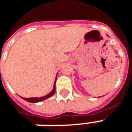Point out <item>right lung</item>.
Instances as JSON below:
<instances>
[{"label":"right lung","instance_id":"1","mask_svg":"<svg viewBox=\"0 0 132 132\" xmlns=\"http://www.w3.org/2000/svg\"><path fill=\"white\" fill-rule=\"evenodd\" d=\"M56 76H57V75H56ZM56 78L54 84V88H53V90H52V91L50 93H49L48 95H45V96H44V97H30V98H24V97H21L23 100H24L27 101V102H32V103H35V102H41V101H43V100H46L47 99V98H49V97H52V95L54 94L55 91H56V86H55V83H56Z\"/></svg>","mask_w":132,"mask_h":132}]
</instances>
